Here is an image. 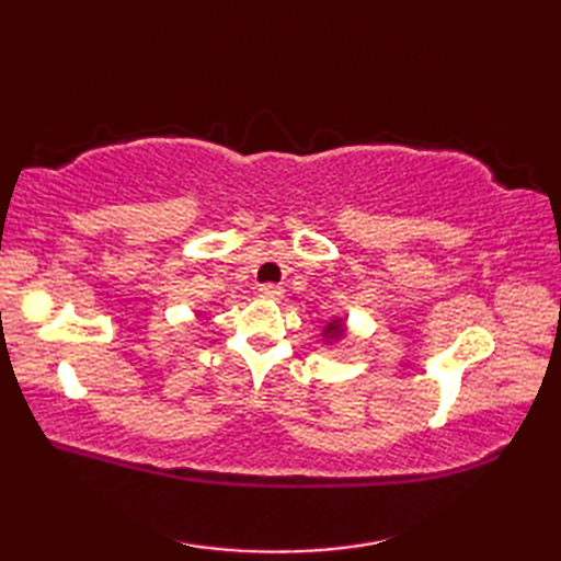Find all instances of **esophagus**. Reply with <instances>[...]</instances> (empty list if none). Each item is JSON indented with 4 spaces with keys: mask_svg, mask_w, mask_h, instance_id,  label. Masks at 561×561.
<instances>
[{
    "mask_svg": "<svg viewBox=\"0 0 561 561\" xmlns=\"http://www.w3.org/2000/svg\"><path fill=\"white\" fill-rule=\"evenodd\" d=\"M260 296H262V299H267V301H282L284 289L279 287V284H262Z\"/></svg>",
    "mask_w": 561,
    "mask_h": 561,
    "instance_id": "esophagus-1",
    "label": "esophagus"
}]
</instances>
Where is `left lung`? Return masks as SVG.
<instances>
[{
    "mask_svg": "<svg viewBox=\"0 0 561 561\" xmlns=\"http://www.w3.org/2000/svg\"><path fill=\"white\" fill-rule=\"evenodd\" d=\"M347 318H340L335 316L330 320V323L323 328V332H320V337H323V344L325 347H335V344H340L344 337H347Z\"/></svg>",
    "mask_w": 561,
    "mask_h": 561,
    "instance_id": "1",
    "label": "left lung"
}]
</instances>
